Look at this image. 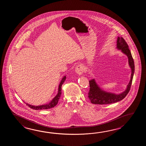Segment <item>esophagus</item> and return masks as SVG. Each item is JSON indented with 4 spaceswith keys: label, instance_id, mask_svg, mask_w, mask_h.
I'll return each instance as SVG.
<instances>
[{
    "label": "esophagus",
    "instance_id": "1",
    "mask_svg": "<svg viewBox=\"0 0 146 146\" xmlns=\"http://www.w3.org/2000/svg\"><path fill=\"white\" fill-rule=\"evenodd\" d=\"M75 72L79 75L82 74L84 72V66L81 65H78L75 68Z\"/></svg>",
    "mask_w": 146,
    "mask_h": 146
}]
</instances>
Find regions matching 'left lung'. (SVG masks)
Instances as JSON below:
<instances>
[{
	"label": "left lung",
	"mask_w": 146,
	"mask_h": 146,
	"mask_svg": "<svg viewBox=\"0 0 146 146\" xmlns=\"http://www.w3.org/2000/svg\"><path fill=\"white\" fill-rule=\"evenodd\" d=\"M117 48L118 50H121V52L128 57V64L131 70L130 81L127 85V88L125 91L121 94H116L114 93L107 92L100 89L94 79L89 81L90 90L88 93V97L91 102L93 104L102 105L117 102L125 98L130 91L135 72V65L133 58L129 49L128 44L122 37H117Z\"/></svg>",
	"instance_id": "obj_1"
}]
</instances>
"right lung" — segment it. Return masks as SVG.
<instances>
[{
	"label": "right lung",
	"instance_id": "right-lung-1",
	"mask_svg": "<svg viewBox=\"0 0 146 146\" xmlns=\"http://www.w3.org/2000/svg\"><path fill=\"white\" fill-rule=\"evenodd\" d=\"M66 76H64V77L62 78V79L61 81H60V84H59V87H58V93L57 94L56 96L53 98V99L50 103H48L47 104L42 105V106H31V105H30V104H29L28 103H26V104L29 107H30L31 109L35 110H47V109H50V108H54L57 104V103H58V101H59V98H60V97L61 96V94H62V86L63 83L65 82V81L66 80Z\"/></svg>",
	"mask_w": 146,
	"mask_h": 146
}]
</instances>
